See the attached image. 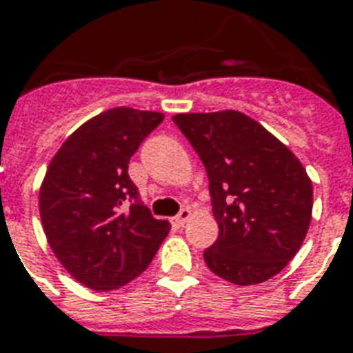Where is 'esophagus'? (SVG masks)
Listing matches in <instances>:
<instances>
[{"mask_svg":"<svg viewBox=\"0 0 353 353\" xmlns=\"http://www.w3.org/2000/svg\"><path fill=\"white\" fill-rule=\"evenodd\" d=\"M190 219H192V211H190V209H183V211L177 214L176 219H172V224H174V225H185Z\"/></svg>","mask_w":353,"mask_h":353,"instance_id":"34e87169","label":"esophagus"}]
</instances>
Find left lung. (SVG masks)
Returning <instances> with one entry per match:
<instances>
[{
  "label": "left lung",
  "mask_w": 353,
  "mask_h": 353,
  "mask_svg": "<svg viewBox=\"0 0 353 353\" xmlns=\"http://www.w3.org/2000/svg\"><path fill=\"white\" fill-rule=\"evenodd\" d=\"M172 120L209 177L219 239L203 252L212 274L257 285L289 265L307 235L313 183L300 159L239 111L179 112Z\"/></svg>",
  "instance_id": "8db88e82"
}]
</instances>
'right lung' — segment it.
I'll return each mask as SVG.
<instances>
[{
  "instance_id": "1",
  "label": "right lung",
  "mask_w": 353,
  "mask_h": 353,
  "mask_svg": "<svg viewBox=\"0 0 353 353\" xmlns=\"http://www.w3.org/2000/svg\"><path fill=\"white\" fill-rule=\"evenodd\" d=\"M165 120L163 112L114 107L75 129L48 165L39 211L51 252L92 290H117L139 278L170 231L148 207L131 203L129 159Z\"/></svg>"
}]
</instances>
